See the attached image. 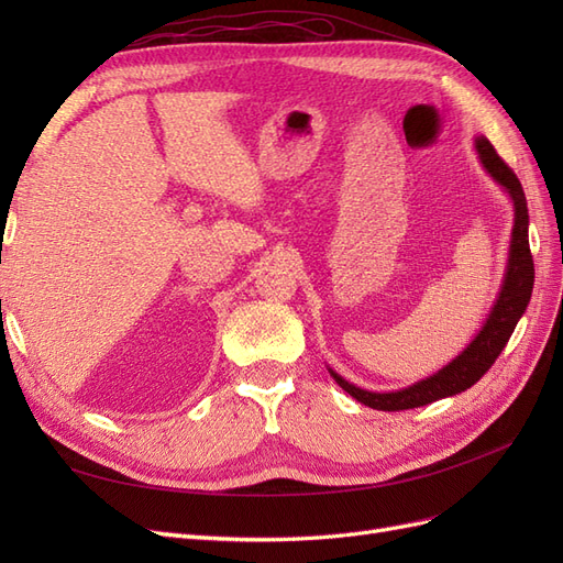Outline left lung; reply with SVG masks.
Wrapping results in <instances>:
<instances>
[{
	"label": "left lung",
	"mask_w": 563,
	"mask_h": 563,
	"mask_svg": "<svg viewBox=\"0 0 563 563\" xmlns=\"http://www.w3.org/2000/svg\"><path fill=\"white\" fill-rule=\"evenodd\" d=\"M476 150H479L482 164L486 172L496 178L509 197L515 199V230H512V246H509V263L503 291L498 296V302L493 305V312L488 321L484 323L482 333L476 335L470 347L453 360L446 368H441L437 376H430L428 380H420L411 387L399 391H387V395H378V391H366L362 387H354L347 380H343L338 373L331 371L335 383L343 387L347 395H352L356 401H362L378 411H406V408H418L424 404H432L437 399L453 397L457 391L472 387L479 380L484 373L496 364L500 352L505 350L509 335H512L517 321L521 319L528 300L533 294L536 282V267L531 246H528V207L523 197V187L517 178V174L505 164V159L498 155L486 139L476 141Z\"/></svg>",
	"instance_id": "8db88e82"
}]
</instances>
